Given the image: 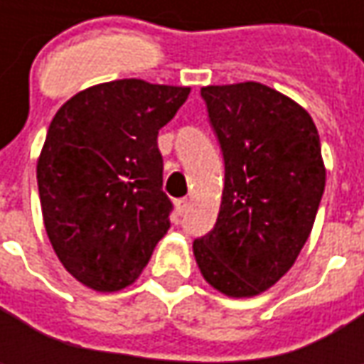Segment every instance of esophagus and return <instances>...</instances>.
Returning <instances> with one entry per match:
<instances>
[{
  "label": "esophagus",
  "mask_w": 364,
  "mask_h": 364,
  "mask_svg": "<svg viewBox=\"0 0 364 364\" xmlns=\"http://www.w3.org/2000/svg\"><path fill=\"white\" fill-rule=\"evenodd\" d=\"M186 208H188V198H178V200H176V210H178V215H184Z\"/></svg>",
  "instance_id": "esophagus-1"
}]
</instances>
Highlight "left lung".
I'll use <instances>...</instances> for the list:
<instances>
[{
  "instance_id": "obj_1",
  "label": "left lung",
  "mask_w": 364,
  "mask_h": 364,
  "mask_svg": "<svg viewBox=\"0 0 364 364\" xmlns=\"http://www.w3.org/2000/svg\"><path fill=\"white\" fill-rule=\"evenodd\" d=\"M200 95L225 158L215 229L192 249L210 286L251 298L296 263L326 184L310 113L261 82L210 85Z\"/></svg>"
}]
</instances>
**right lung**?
Segmentation results:
<instances>
[{"label":"right lung","mask_w":364,"mask_h":364,"mask_svg":"<svg viewBox=\"0 0 364 364\" xmlns=\"http://www.w3.org/2000/svg\"><path fill=\"white\" fill-rule=\"evenodd\" d=\"M188 95L190 87L121 78L56 111L36 166L38 192L52 249L82 286H132L170 229L158 132Z\"/></svg>","instance_id":"add662e5"}]
</instances>
